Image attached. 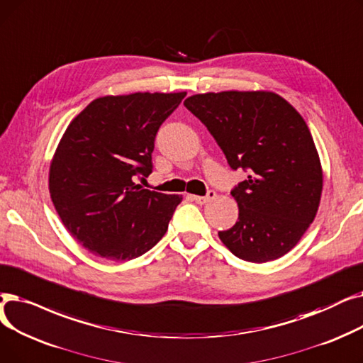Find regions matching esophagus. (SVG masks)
Returning <instances> with one entry per match:
<instances>
[{
	"label": "esophagus",
	"mask_w": 363,
	"mask_h": 363,
	"mask_svg": "<svg viewBox=\"0 0 363 363\" xmlns=\"http://www.w3.org/2000/svg\"><path fill=\"white\" fill-rule=\"evenodd\" d=\"M214 198H216V192H214V191H208V192H206L205 196H196V195L192 196V199H194L196 203H201V205H203V203H206V202H210V201L214 199Z\"/></svg>",
	"instance_id": "obj_1"
}]
</instances>
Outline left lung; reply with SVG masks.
Masks as SVG:
<instances>
[{
	"label": "left lung",
	"instance_id": "1",
	"mask_svg": "<svg viewBox=\"0 0 363 363\" xmlns=\"http://www.w3.org/2000/svg\"><path fill=\"white\" fill-rule=\"evenodd\" d=\"M184 106L208 128L229 165L250 172L232 191L239 217L218 232L221 242L245 262L285 255L315 220L323 186L303 116L272 91L195 94Z\"/></svg>",
	"mask_w": 363,
	"mask_h": 363
}]
</instances>
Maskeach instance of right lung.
Masks as SVG:
<instances>
[{"label":"right lung","instance_id":"right-lung-1","mask_svg":"<svg viewBox=\"0 0 363 363\" xmlns=\"http://www.w3.org/2000/svg\"><path fill=\"white\" fill-rule=\"evenodd\" d=\"M186 93L93 100L67 125L50 164L48 189L67 232L97 257L128 262L160 242L180 195L142 189L155 137Z\"/></svg>","mask_w":363,"mask_h":363}]
</instances>
